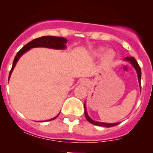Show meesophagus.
<instances>
[{
    "label": "esophagus",
    "mask_w": 153,
    "mask_h": 153,
    "mask_svg": "<svg viewBox=\"0 0 153 153\" xmlns=\"http://www.w3.org/2000/svg\"><path fill=\"white\" fill-rule=\"evenodd\" d=\"M80 83H81L82 85H88L89 84V81H88V79L83 78V79H82L81 80H80Z\"/></svg>",
    "instance_id": "esophagus-1"
}]
</instances>
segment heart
<instances>
[{"mask_svg": "<svg viewBox=\"0 0 153 153\" xmlns=\"http://www.w3.org/2000/svg\"><path fill=\"white\" fill-rule=\"evenodd\" d=\"M105 50V47H99L95 50V52H94V54L96 57H99L100 56L102 55V54L103 52L105 53L103 54L102 56V57H101V61L104 65H108L110 64L111 62H113L114 60L115 57H116V52L114 51L113 50H106V52H104Z\"/></svg>", "mask_w": 153, "mask_h": 153, "instance_id": "heart-1", "label": "heart"}]
</instances>
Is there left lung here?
Wrapping results in <instances>:
<instances>
[{"label":"left lung","mask_w":153,"mask_h":153,"mask_svg":"<svg viewBox=\"0 0 153 153\" xmlns=\"http://www.w3.org/2000/svg\"><path fill=\"white\" fill-rule=\"evenodd\" d=\"M124 60L125 61H128L131 64V65L134 67V68L135 69V71L137 72V77H138V81H139V84H140V90H141V84H140V80H141V69H140V66H139L137 62L136 61L134 57H127L126 58L124 59ZM84 108H85V118L89 122L91 123V124H94V125H97V126H101V127H114V126L118 125L119 124V122L118 123H106V122H96V121L93 120L92 119L89 117L87 111H86V107H85V104L84 103Z\"/></svg>","instance_id":"1"}]
</instances>
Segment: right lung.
<instances>
[{
	"mask_svg": "<svg viewBox=\"0 0 153 153\" xmlns=\"http://www.w3.org/2000/svg\"><path fill=\"white\" fill-rule=\"evenodd\" d=\"M68 40L65 38L63 37H59V36H41V37L35 39L31 41L30 42L26 44L25 46L23 47V48L21 50H19L18 53L16 55L14 59H13V65H12L11 70H10L9 73V77H8V81L10 75H11L12 72H13V69H14L16 65L17 62L19 61V58L24 54L26 53L27 51L31 50V48H35V47H46V48H50V49H54V50H65L67 48L66 43ZM59 115V114H58ZM58 115L56 116L54 118L49 119V120L46 121H52L53 119H56ZM45 121V122H46Z\"/></svg>",
	"mask_w": 153,
	"mask_h": 153,
	"instance_id": "add662e5",
	"label": "right lung"
}]
</instances>
